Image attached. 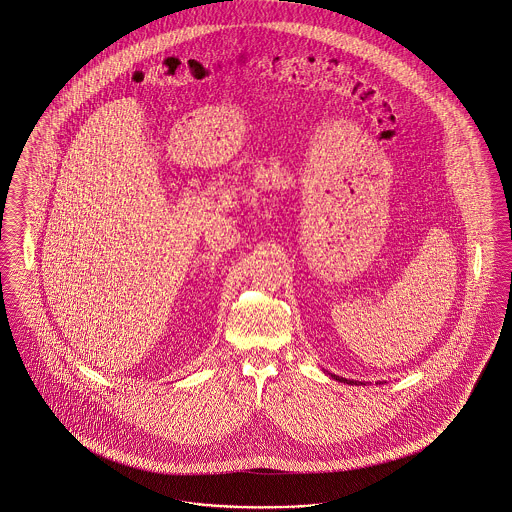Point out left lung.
Instances as JSON below:
<instances>
[{
	"label": "left lung",
	"mask_w": 512,
	"mask_h": 512,
	"mask_svg": "<svg viewBox=\"0 0 512 512\" xmlns=\"http://www.w3.org/2000/svg\"><path fill=\"white\" fill-rule=\"evenodd\" d=\"M326 374H330L334 380L343 382V384H351V386H353V384H363V382H359V380H347V378H341V376H336V374H332V372H328V370H326Z\"/></svg>",
	"instance_id": "obj_1"
}]
</instances>
